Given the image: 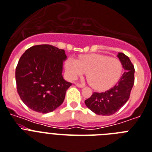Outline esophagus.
Masks as SVG:
<instances>
[{
    "label": "esophagus",
    "mask_w": 152,
    "mask_h": 152,
    "mask_svg": "<svg viewBox=\"0 0 152 152\" xmlns=\"http://www.w3.org/2000/svg\"><path fill=\"white\" fill-rule=\"evenodd\" d=\"M76 87H80V88H83V87H85L84 84H80V83H76Z\"/></svg>",
    "instance_id": "34e87169"
}]
</instances>
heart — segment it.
<instances>
[{
    "mask_svg": "<svg viewBox=\"0 0 152 152\" xmlns=\"http://www.w3.org/2000/svg\"><path fill=\"white\" fill-rule=\"evenodd\" d=\"M65 66L68 77L72 80L87 72L88 82L98 91L114 86L123 72V64L119 59L98 54L83 55L79 60L69 57Z\"/></svg>",
    "mask_w": 152,
    "mask_h": 152,
    "instance_id": "obj_1",
    "label": "heart"
}]
</instances>
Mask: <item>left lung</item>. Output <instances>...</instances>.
Segmentation results:
<instances>
[{"instance_id": "1", "label": "left lung", "mask_w": 152, "mask_h": 152, "mask_svg": "<svg viewBox=\"0 0 152 152\" xmlns=\"http://www.w3.org/2000/svg\"><path fill=\"white\" fill-rule=\"evenodd\" d=\"M118 58L125 70L114 87L102 93H94L85 101L89 109L97 115H111L126 103L134 83V67L125 54L118 53Z\"/></svg>"}]
</instances>
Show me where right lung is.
Returning a JSON list of instances; mask_svg holds the SVG:
<instances>
[{
	"label": "right lung",
	"instance_id": "obj_1",
	"mask_svg": "<svg viewBox=\"0 0 152 152\" xmlns=\"http://www.w3.org/2000/svg\"><path fill=\"white\" fill-rule=\"evenodd\" d=\"M65 50L49 44L36 45L21 56L15 69L17 91L30 109L48 113L64 102L72 85L62 76Z\"/></svg>",
	"mask_w": 152,
	"mask_h": 152
}]
</instances>
